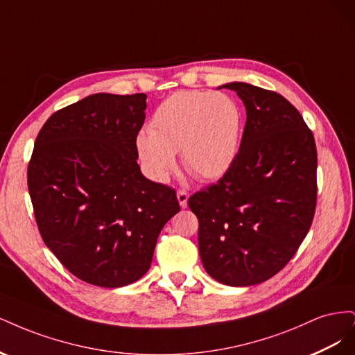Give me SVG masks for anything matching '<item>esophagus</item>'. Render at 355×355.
Returning <instances> with one entry per match:
<instances>
[{
	"label": "esophagus",
	"instance_id": "1",
	"mask_svg": "<svg viewBox=\"0 0 355 355\" xmlns=\"http://www.w3.org/2000/svg\"><path fill=\"white\" fill-rule=\"evenodd\" d=\"M188 192L187 191H182V189H179L178 191V200H179V204H180V207L182 209H185L187 207V204H188Z\"/></svg>",
	"mask_w": 355,
	"mask_h": 355
}]
</instances>
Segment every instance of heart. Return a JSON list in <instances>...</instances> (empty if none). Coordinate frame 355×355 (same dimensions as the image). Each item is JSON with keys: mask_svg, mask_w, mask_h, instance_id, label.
<instances>
[{"mask_svg": "<svg viewBox=\"0 0 355 355\" xmlns=\"http://www.w3.org/2000/svg\"><path fill=\"white\" fill-rule=\"evenodd\" d=\"M243 114L223 93L178 92L158 105L149 132H141L136 149L148 175L166 182L176 167L175 154L192 176L214 179L237 157Z\"/></svg>", "mask_w": 355, "mask_h": 355, "instance_id": "1", "label": "heart"}]
</instances>
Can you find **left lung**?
<instances>
[{"instance_id":"1","label":"left lung","mask_w":355,"mask_h":355,"mask_svg":"<svg viewBox=\"0 0 355 355\" xmlns=\"http://www.w3.org/2000/svg\"><path fill=\"white\" fill-rule=\"evenodd\" d=\"M245 106L237 157L188 206L198 218L204 270L234 287L266 282L292 259L314 219L317 148L302 115L282 94L230 83Z\"/></svg>"}]
</instances>
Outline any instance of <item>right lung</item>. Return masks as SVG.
<instances>
[{
	"mask_svg": "<svg viewBox=\"0 0 355 355\" xmlns=\"http://www.w3.org/2000/svg\"><path fill=\"white\" fill-rule=\"evenodd\" d=\"M145 108L144 93L87 96L49 118L29 159L42 241L93 286L137 282L161 230L180 210L175 189L148 180L136 161Z\"/></svg>",
	"mask_w": 355,
	"mask_h": 355,
	"instance_id": "obj_1",
	"label": "right lung"
}]
</instances>
